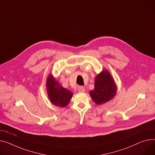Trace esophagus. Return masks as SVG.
<instances>
[{"instance_id": "obj_1", "label": "esophagus", "mask_w": 155, "mask_h": 155, "mask_svg": "<svg viewBox=\"0 0 155 155\" xmlns=\"http://www.w3.org/2000/svg\"><path fill=\"white\" fill-rule=\"evenodd\" d=\"M78 91L79 92H84L85 91V88L84 87L82 86H80L78 88Z\"/></svg>"}]
</instances>
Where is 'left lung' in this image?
Listing matches in <instances>:
<instances>
[{
  "label": "left lung",
  "instance_id": "left-lung-1",
  "mask_svg": "<svg viewBox=\"0 0 155 155\" xmlns=\"http://www.w3.org/2000/svg\"><path fill=\"white\" fill-rule=\"evenodd\" d=\"M117 85L108 70H104L96 77L95 88L90 95L97 105H101L110 101L117 94Z\"/></svg>",
  "mask_w": 155,
  "mask_h": 155
}]
</instances>
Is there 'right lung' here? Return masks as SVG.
<instances>
[{"label": "right lung", "instance_id": "add662e5", "mask_svg": "<svg viewBox=\"0 0 155 155\" xmlns=\"http://www.w3.org/2000/svg\"><path fill=\"white\" fill-rule=\"evenodd\" d=\"M46 85L48 97L54 105L60 107H65L68 105L73 96V94L70 90L61 86L52 75H48Z\"/></svg>", "mask_w": 155, "mask_h": 155}]
</instances>
